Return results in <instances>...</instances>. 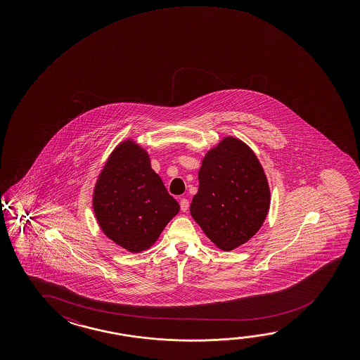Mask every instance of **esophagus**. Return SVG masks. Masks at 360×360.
Here are the masks:
<instances>
[{
  "instance_id": "1",
  "label": "esophagus",
  "mask_w": 360,
  "mask_h": 360,
  "mask_svg": "<svg viewBox=\"0 0 360 360\" xmlns=\"http://www.w3.org/2000/svg\"><path fill=\"white\" fill-rule=\"evenodd\" d=\"M179 205H181V210H182L183 212H187L189 207L188 200L187 198H182L181 202H179Z\"/></svg>"
}]
</instances>
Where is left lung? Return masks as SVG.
I'll return each mask as SVG.
<instances>
[{
    "label": "left lung",
    "mask_w": 360,
    "mask_h": 360,
    "mask_svg": "<svg viewBox=\"0 0 360 360\" xmlns=\"http://www.w3.org/2000/svg\"><path fill=\"white\" fill-rule=\"evenodd\" d=\"M198 181L191 214L206 236L224 251L254 236L269 212L270 188L251 148L233 136L224 138L207 152Z\"/></svg>",
    "instance_id": "8db88e82"
}]
</instances>
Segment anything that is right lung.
<instances>
[{
  "instance_id": "add662e5",
  "label": "right lung",
  "mask_w": 360,
  "mask_h": 360,
  "mask_svg": "<svg viewBox=\"0 0 360 360\" xmlns=\"http://www.w3.org/2000/svg\"><path fill=\"white\" fill-rule=\"evenodd\" d=\"M93 207L103 232L130 252L150 248L179 212L147 152L131 141L110 154L95 184Z\"/></svg>"
}]
</instances>
